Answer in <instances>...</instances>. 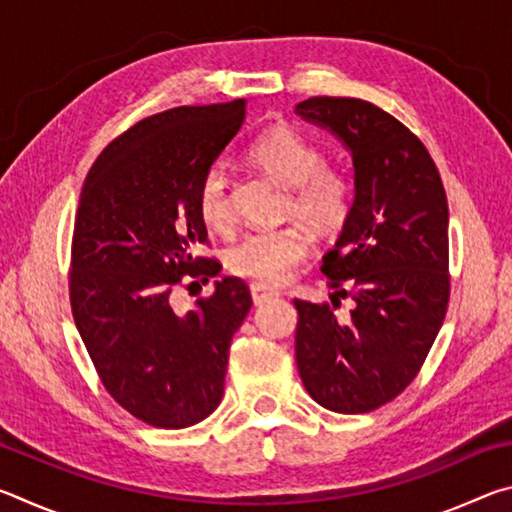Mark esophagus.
<instances>
[{"instance_id":"1","label":"esophagus","mask_w":512,"mask_h":512,"mask_svg":"<svg viewBox=\"0 0 512 512\" xmlns=\"http://www.w3.org/2000/svg\"><path fill=\"white\" fill-rule=\"evenodd\" d=\"M250 296H253V302L257 307L266 305V302L275 300L280 293L273 291V289H266V287H259V284H250Z\"/></svg>"}]
</instances>
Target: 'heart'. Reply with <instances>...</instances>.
I'll list each match as a JSON object with an SVG mask.
<instances>
[{"label": "heart", "instance_id": "obj_1", "mask_svg": "<svg viewBox=\"0 0 512 512\" xmlns=\"http://www.w3.org/2000/svg\"><path fill=\"white\" fill-rule=\"evenodd\" d=\"M246 158L268 176L289 187L287 212L300 216L318 232H334L352 212V183L341 171L325 167V155L316 144L289 126H273L255 137ZM196 210L205 225L225 228L232 205L228 176L221 167H210L196 189ZM309 250V239L300 225L250 230L230 246L225 255L230 273L259 287H280L291 277Z\"/></svg>", "mask_w": 512, "mask_h": 512}]
</instances>
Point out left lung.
I'll return each mask as SVG.
<instances>
[{
    "label": "left lung",
    "mask_w": 512,
    "mask_h": 512,
    "mask_svg": "<svg viewBox=\"0 0 512 512\" xmlns=\"http://www.w3.org/2000/svg\"><path fill=\"white\" fill-rule=\"evenodd\" d=\"M296 112L332 131L354 164V201L320 271L332 305L293 300L307 393L336 413H368L418 375L449 302V210L429 151L375 103L311 97ZM352 297L348 319L333 309Z\"/></svg>",
    "instance_id": "1"
}]
</instances>
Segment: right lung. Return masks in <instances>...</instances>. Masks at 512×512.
Listing matches in <instances>:
<instances>
[{"mask_svg":"<svg viewBox=\"0 0 512 512\" xmlns=\"http://www.w3.org/2000/svg\"><path fill=\"white\" fill-rule=\"evenodd\" d=\"M244 117V99L158 112L115 137L85 178L74 323L112 400L151 427H192L219 406L230 341L253 307L239 277L214 282L185 316L169 305L185 275L207 282L221 271L196 255L207 244L196 189Z\"/></svg>","mask_w":512,"mask_h":512,"instance_id":"add662e5","label":"right lung"}]
</instances>
